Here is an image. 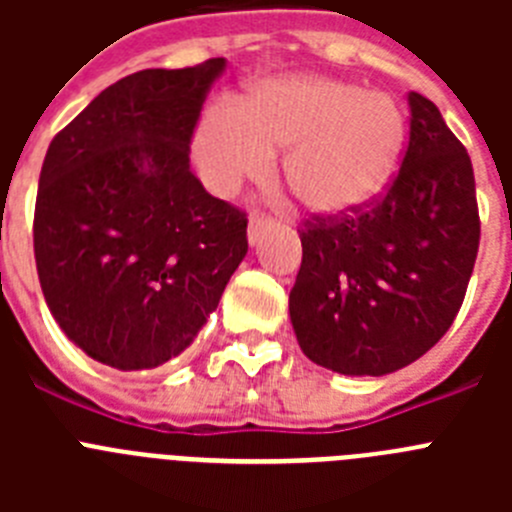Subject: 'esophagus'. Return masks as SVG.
Returning a JSON list of instances; mask_svg holds the SVG:
<instances>
[{
    "label": "esophagus",
    "instance_id": "34e87169",
    "mask_svg": "<svg viewBox=\"0 0 512 512\" xmlns=\"http://www.w3.org/2000/svg\"><path fill=\"white\" fill-rule=\"evenodd\" d=\"M274 220H266V217H251V220H248V243H251V246H256V243L261 241V235L266 233V230H271L274 228Z\"/></svg>",
    "mask_w": 512,
    "mask_h": 512
}]
</instances>
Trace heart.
<instances>
[{
	"instance_id": "1",
	"label": "heart",
	"mask_w": 512,
	"mask_h": 512,
	"mask_svg": "<svg viewBox=\"0 0 512 512\" xmlns=\"http://www.w3.org/2000/svg\"><path fill=\"white\" fill-rule=\"evenodd\" d=\"M405 115L384 92L315 74L253 84L241 104H212L194 135V161L207 187L233 192L264 179L274 153L284 182L315 215H348L379 197L405 151Z\"/></svg>"
}]
</instances>
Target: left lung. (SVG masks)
Wrapping results in <instances>:
<instances>
[{"instance_id":"left-lung-1","label":"left lung","mask_w":512,"mask_h":512,"mask_svg":"<svg viewBox=\"0 0 512 512\" xmlns=\"http://www.w3.org/2000/svg\"><path fill=\"white\" fill-rule=\"evenodd\" d=\"M410 143L369 210L315 220L289 318L302 354L346 377H384L451 328L479 248L474 171L431 99L410 92Z\"/></svg>"}]
</instances>
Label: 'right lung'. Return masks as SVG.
<instances>
[{"label":"right lung","instance_id":"obj_1","mask_svg":"<svg viewBox=\"0 0 512 512\" xmlns=\"http://www.w3.org/2000/svg\"><path fill=\"white\" fill-rule=\"evenodd\" d=\"M228 61L115 81L51 140L35 202L48 310L120 372L187 351L246 259V215L189 169V140Z\"/></svg>","mask_w":512,"mask_h":512}]
</instances>
